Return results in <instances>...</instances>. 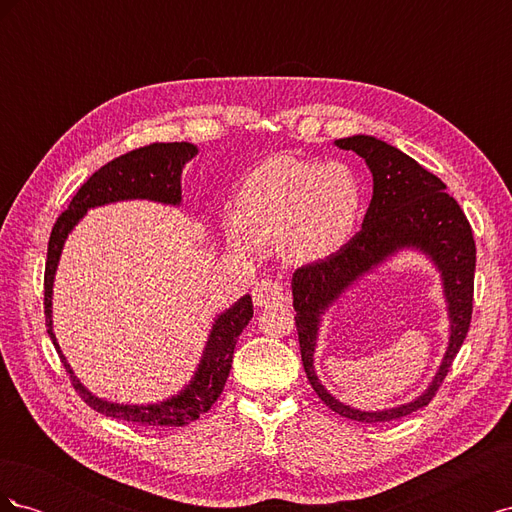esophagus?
<instances>
[{
  "instance_id": "1",
  "label": "esophagus",
  "mask_w": 512,
  "mask_h": 512,
  "mask_svg": "<svg viewBox=\"0 0 512 512\" xmlns=\"http://www.w3.org/2000/svg\"><path fill=\"white\" fill-rule=\"evenodd\" d=\"M284 297H286L284 286L273 282V280H260V282H256V286L252 290L254 305H258V307L280 303V301H284Z\"/></svg>"
}]
</instances>
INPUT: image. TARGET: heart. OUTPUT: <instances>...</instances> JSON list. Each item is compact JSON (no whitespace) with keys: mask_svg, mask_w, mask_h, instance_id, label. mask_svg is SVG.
<instances>
[{"mask_svg":"<svg viewBox=\"0 0 512 512\" xmlns=\"http://www.w3.org/2000/svg\"><path fill=\"white\" fill-rule=\"evenodd\" d=\"M363 213L365 188L352 166L275 156L247 175L224 230L241 254L275 247L286 262L307 265L342 252Z\"/></svg>","mask_w":512,"mask_h":512,"instance_id":"b5f03b06","label":"heart"}]
</instances>
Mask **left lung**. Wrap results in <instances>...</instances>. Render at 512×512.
<instances>
[{"label":"left lung","mask_w":512,"mask_h":512,"mask_svg":"<svg viewBox=\"0 0 512 512\" xmlns=\"http://www.w3.org/2000/svg\"><path fill=\"white\" fill-rule=\"evenodd\" d=\"M335 147L361 156L374 177V194L361 230L331 258L305 265L292 275V305L301 359L309 384L333 412L359 423H384L427 406L448 374L472 320L476 245L470 222L446 185L404 151L369 134L337 138ZM399 251L427 257L439 271L449 318V342L426 391L393 409L361 411L339 402L315 374L313 354L323 314L362 279Z\"/></svg>","instance_id":"obj_1"}]
</instances>
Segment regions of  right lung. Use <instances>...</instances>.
I'll return each mask as SVG.
<instances>
[{"mask_svg": "<svg viewBox=\"0 0 512 512\" xmlns=\"http://www.w3.org/2000/svg\"><path fill=\"white\" fill-rule=\"evenodd\" d=\"M196 156L198 147L192 143H156L115 158L81 185L68 211L59 215L51 232L44 271L46 329H49V337L59 352L61 363H64L72 378L74 389L85 399V404L100 414L119 418V421L147 427H183L196 421L200 414H205L215 404V399L220 397L230 374L237 339L254 316L252 297L243 294L241 299L213 318L203 356H200L192 378L185 382L181 391L160 401H151V404H119V401H108L91 393L79 376L74 374L72 365L59 348L53 331V286L59 258L64 252L68 235L85 218L89 209L123 203V200H149V203L181 207L183 168Z\"/></svg>", "mask_w": 512, "mask_h": 512, "instance_id": "add662e5", "label": "right lung"}]
</instances>
